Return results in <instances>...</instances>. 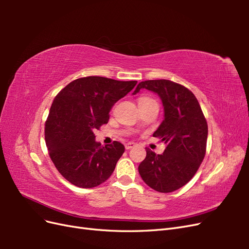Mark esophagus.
Returning <instances> with one entry per match:
<instances>
[{"label":"esophagus","instance_id":"1","mask_svg":"<svg viewBox=\"0 0 249 249\" xmlns=\"http://www.w3.org/2000/svg\"><path fill=\"white\" fill-rule=\"evenodd\" d=\"M135 145H136V144H135V143H133V142H127V143H125L124 146H125V149H131Z\"/></svg>","mask_w":249,"mask_h":249}]
</instances>
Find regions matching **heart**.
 <instances>
[{
    "label": "heart",
    "mask_w": 249,
    "mask_h": 249,
    "mask_svg": "<svg viewBox=\"0 0 249 249\" xmlns=\"http://www.w3.org/2000/svg\"><path fill=\"white\" fill-rule=\"evenodd\" d=\"M145 99H147V97H142V99H140L139 101H141V100H145Z\"/></svg>",
    "instance_id": "obj_1"
}]
</instances>
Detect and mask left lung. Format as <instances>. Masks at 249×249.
<instances>
[{"instance_id":"obj_1","label":"left lung","mask_w":249,"mask_h":249,"mask_svg":"<svg viewBox=\"0 0 249 249\" xmlns=\"http://www.w3.org/2000/svg\"><path fill=\"white\" fill-rule=\"evenodd\" d=\"M147 89L160 96L164 119L154 137L166 144L157 155L149 148L139 167L144 183L154 190L168 193L186 185L205 158L208 124L195 95L189 89L169 80L140 82L133 94Z\"/></svg>"}]
</instances>
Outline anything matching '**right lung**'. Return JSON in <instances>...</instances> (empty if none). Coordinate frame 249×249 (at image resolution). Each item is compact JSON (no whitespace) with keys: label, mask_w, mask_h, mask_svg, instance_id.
Instances as JSON below:
<instances>
[{"label":"right lung","mask_w":249,"mask_h":249,"mask_svg":"<svg viewBox=\"0 0 249 249\" xmlns=\"http://www.w3.org/2000/svg\"><path fill=\"white\" fill-rule=\"evenodd\" d=\"M137 81L104 77L77 79L53 101L44 127L51 159L61 176L80 188L107 180L124 153L118 141L102 145L94 131L107 124L114 104L129 93Z\"/></svg>","instance_id":"obj_1"}]
</instances>
